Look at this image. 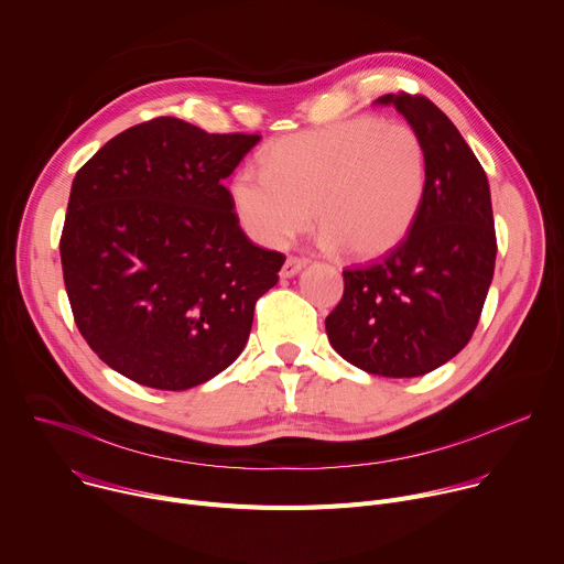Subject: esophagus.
Wrapping results in <instances>:
<instances>
[{"mask_svg": "<svg viewBox=\"0 0 564 564\" xmlns=\"http://www.w3.org/2000/svg\"><path fill=\"white\" fill-rule=\"evenodd\" d=\"M306 258H302V256H288L285 258V262H283V268H281V276L283 279H290V276H294V274H299L302 272L304 268H306Z\"/></svg>", "mask_w": 564, "mask_h": 564, "instance_id": "34e87169", "label": "esophagus"}]
</instances>
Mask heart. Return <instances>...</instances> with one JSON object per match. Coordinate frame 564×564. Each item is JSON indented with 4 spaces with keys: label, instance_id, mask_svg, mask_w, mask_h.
Masks as SVG:
<instances>
[{
    "label": "heart",
    "instance_id": "b5f03b06",
    "mask_svg": "<svg viewBox=\"0 0 564 564\" xmlns=\"http://www.w3.org/2000/svg\"><path fill=\"white\" fill-rule=\"evenodd\" d=\"M429 178L422 135L403 122L351 118L276 140L262 170L242 167L231 202L262 247H285L315 219L326 249L356 258L394 249L415 224Z\"/></svg>",
    "mask_w": 564,
    "mask_h": 564
}]
</instances>
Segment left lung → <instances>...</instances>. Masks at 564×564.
<instances>
[{"label":"left lung","mask_w":564,"mask_h":564,"mask_svg":"<svg viewBox=\"0 0 564 564\" xmlns=\"http://www.w3.org/2000/svg\"><path fill=\"white\" fill-rule=\"evenodd\" d=\"M429 154L422 210L386 256L343 270L345 292L326 317L330 347L377 377H422L460 354L495 276L490 183L469 144L424 95H383Z\"/></svg>","instance_id":"1"}]
</instances>
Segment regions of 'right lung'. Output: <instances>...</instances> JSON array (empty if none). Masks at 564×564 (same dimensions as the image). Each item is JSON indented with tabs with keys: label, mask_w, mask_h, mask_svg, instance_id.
Here are the masks:
<instances>
[{
	"label": "right lung",
	"mask_w": 564,
	"mask_h": 564,
	"mask_svg": "<svg viewBox=\"0 0 564 564\" xmlns=\"http://www.w3.org/2000/svg\"><path fill=\"white\" fill-rule=\"evenodd\" d=\"M258 140L154 118L74 176L63 281L84 340L122 377L187 390L242 354L253 306L285 262L242 234L221 185Z\"/></svg>",
	"instance_id": "right-lung-1"
}]
</instances>
